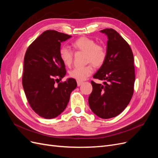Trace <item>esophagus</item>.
Segmentation results:
<instances>
[{
    "mask_svg": "<svg viewBox=\"0 0 158 158\" xmlns=\"http://www.w3.org/2000/svg\"><path fill=\"white\" fill-rule=\"evenodd\" d=\"M82 82H81V81H77V85L78 86H80L82 84Z\"/></svg>",
    "mask_w": 158,
    "mask_h": 158,
    "instance_id": "esophagus-1",
    "label": "esophagus"
}]
</instances>
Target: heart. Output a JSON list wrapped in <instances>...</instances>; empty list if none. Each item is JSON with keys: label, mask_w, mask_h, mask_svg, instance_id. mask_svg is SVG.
Instances as JSON below:
<instances>
[{"label": "heart", "mask_w": 158, "mask_h": 158, "mask_svg": "<svg viewBox=\"0 0 158 158\" xmlns=\"http://www.w3.org/2000/svg\"><path fill=\"white\" fill-rule=\"evenodd\" d=\"M72 47L74 51L85 52V59L90 64L84 66H76L70 72V76L78 81H83L92 74L94 66H101L106 61L107 52L104 47L92 38L81 37L75 40ZM59 55L62 61L66 66H70L73 60L74 52L69 47L63 45L59 49Z\"/></svg>", "instance_id": "1"}]
</instances>
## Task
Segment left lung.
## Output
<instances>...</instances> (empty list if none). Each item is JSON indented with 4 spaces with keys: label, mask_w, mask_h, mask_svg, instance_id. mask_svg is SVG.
I'll list each match as a JSON object with an SVG mask.
<instances>
[{
    "label": "left lung",
    "mask_w": 158,
    "mask_h": 158,
    "mask_svg": "<svg viewBox=\"0 0 158 158\" xmlns=\"http://www.w3.org/2000/svg\"><path fill=\"white\" fill-rule=\"evenodd\" d=\"M107 35L106 61L93 77L105 80L104 85L92 81L93 90L88 103L94 113L102 118H110L122 113L134 92L135 71L130 45L112 28L100 31Z\"/></svg>",
    "instance_id": "8db88e82"
}]
</instances>
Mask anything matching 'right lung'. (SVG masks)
<instances>
[{
    "mask_svg": "<svg viewBox=\"0 0 158 158\" xmlns=\"http://www.w3.org/2000/svg\"><path fill=\"white\" fill-rule=\"evenodd\" d=\"M70 37L55 30H47L32 42L26 52L23 90L31 109L45 118H55L63 112L71 92L77 86L74 78L57 82L66 73L59 55L61 43Z\"/></svg>",
    "mask_w": 158,
    "mask_h": 158,
    "instance_id": "1",
    "label": "right lung"
}]
</instances>
